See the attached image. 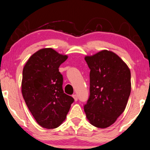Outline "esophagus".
Wrapping results in <instances>:
<instances>
[{
  "instance_id": "obj_1",
  "label": "esophagus",
  "mask_w": 150,
  "mask_h": 150,
  "mask_svg": "<svg viewBox=\"0 0 150 150\" xmlns=\"http://www.w3.org/2000/svg\"><path fill=\"white\" fill-rule=\"evenodd\" d=\"M72 97H73L75 101H77V100H78V97H77V96L76 94L72 95Z\"/></svg>"
}]
</instances>
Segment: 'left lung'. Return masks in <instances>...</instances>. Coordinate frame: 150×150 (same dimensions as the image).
<instances>
[{
  "instance_id": "obj_1",
  "label": "left lung",
  "mask_w": 150,
  "mask_h": 150,
  "mask_svg": "<svg viewBox=\"0 0 150 150\" xmlns=\"http://www.w3.org/2000/svg\"><path fill=\"white\" fill-rule=\"evenodd\" d=\"M90 71V96L84 105L93 126L106 128L124 112L131 94V71L117 54L104 50L86 56Z\"/></svg>"
}]
</instances>
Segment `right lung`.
I'll use <instances>...</instances> for the list:
<instances>
[{
  "instance_id": "add662e5",
  "label": "right lung",
  "mask_w": 150,
  "mask_h": 150,
  "mask_svg": "<svg viewBox=\"0 0 150 150\" xmlns=\"http://www.w3.org/2000/svg\"><path fill=\"white\" fill-rule=\"evenodd\" d=\"M67 57L52 48H43L30 57L23 69V98L37 123L43 128L58 127L74 101L64 93L63 76L59 71Z\"/></svg>"
}]
</instances>
